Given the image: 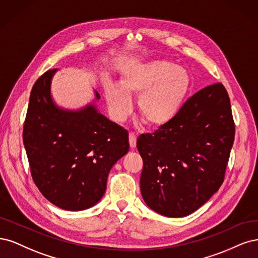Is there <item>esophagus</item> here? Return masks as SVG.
<instances>
[{
    "instance_id": "obj_1",
    "label": "esophagus",
    "mask_w": 258,
    "mask_h": 258,
    "mask_svg": "<svg viewBox=\"0 0 258 258\" xmlns=\"http://www.w3.org/2000/svg\"><path fill=\"white\" fill-rule=\"evenodd\" d=\"M128 141H130V147L132 149H134L136 147V141H137V137H136V135L134 134V133H130Z\"/></svg>"
}]
</instances>
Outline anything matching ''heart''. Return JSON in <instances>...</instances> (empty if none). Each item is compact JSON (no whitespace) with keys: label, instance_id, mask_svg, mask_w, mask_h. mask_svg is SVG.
I'll use <instances>...</instances> for the list:
<instances>
[{"label":"heart","instance_id":"obj_1","mask_svg":"<svg viewBox=\"0 0 258 258\" xmlns=\"http://www.w3.org/2000/svg\"><path fill=\"white\" fill-rule=\"evenodd\" d=\"M189 74L166 61H151L132 66L120 86L106 84V101L112 117L123 120L131 111L132 96H138L137 110L149 126L161 128L176 117L189 92Z\"/></svg>","mask_w":258,"mask_h":258}]
</instances>
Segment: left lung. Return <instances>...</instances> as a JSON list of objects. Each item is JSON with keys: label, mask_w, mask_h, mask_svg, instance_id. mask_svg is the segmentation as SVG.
Listing matches in <instances>:
<instances>
[{"label": "left lung", "mask_w": 258, "mask_h": 258, "mask_svg": "<svg viewBox=\"0 0 258 258\" xmlns=\"http://www.w3.org/2000/svg\"><path fill=\"white\" fill-rule=\"evenodd\" d=\"M234 139L225 87L219 82L199 90L167 125L137 139L146 204L169 218L196 211L222 185Z\"/></svg>", "instance_id": "obj_1"}]
</instances>
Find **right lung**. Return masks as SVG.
<instances>
[{
    "instance_id": "right-lung-1",
    "label": "right lung",
    "mask_w": 258,
    "mask_h": 258,
    "mask_svg": "<svg viewBox=\"0 0 258 258\" xmlns=\"http://www.w3.org/2000/svg\"><path fill=\"white\" fill-rule=\"evenodd\" d=\"M55 72L44 73L32 88L23 145L40 193L61 209L85 210L103 197L108 173L128 152V133L94 105L78 111L56 107L50 95Z\"/></svg>"
}]
</instances>
